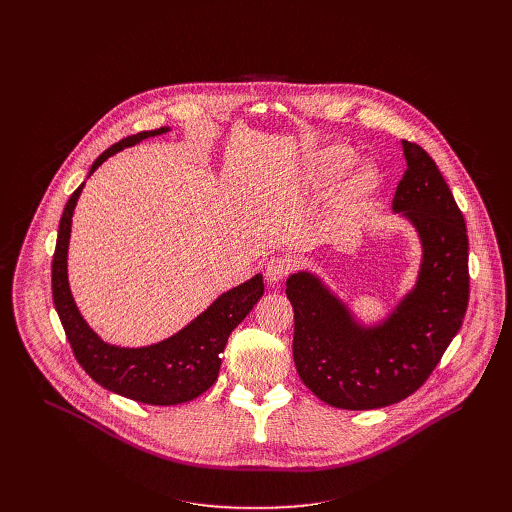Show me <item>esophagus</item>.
I'll return each mask as SVG.
<instances>
[{"instance_id":"obj_1","label":"esophagus","mask_w":512,"mask_h":512,"mask_svg":"<svg viewBox=\"0 0 512 512\" xmlns=\"http://www.w3.org/2000/svg\"><path fill=\"white\" fill-rule=\"evenodd\" d=\"M289 261L283 259V257H271L267 263H265V277L269 283H279L283 281L287 275H289Z\"/></svg>"}]
</instances>
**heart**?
<instances>
[{
  "mask_svg": "<svg viewBox=\"0 0 512 512\" xmlns=\"http://www.w3.org/2000/svg\"><path fill=\"white\" fill-rule=\"evenodd\" d=\"M352 162H354V152L350 148H344V145H332V148L324 150L320 154V158L314 160L312 174L316 180L328 182V180H334L340 174H344ZM375 186H377L375 170L369 166H362L348 178V182L344 186V198L360 200L364 196H369Z\"/></svg>",
  "mask_w": 512,
  "mask_h": 512,
  "instance_id": "b5f03b06",
  "label": "heart"
}]
</instances>
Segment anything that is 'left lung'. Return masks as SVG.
Listing matches in <instances>:
<instances>
[{
  "label": "left lung",
  "mask_w": 512,
  "mask_h": 512,
  "mask_svg": "<svg viewBox=\"0 0 512 512\" xmlns=\"http://www.w3.org/2000/svg\"><path fill=\"white\" fill-rule=\"evenodd\" d=\"M407 170L393 212L415 229L421 263L415 285L377 324H362L312 271L291 273L294 362L304 385L324 403L379 409L415 393L458 334L470 294L464 216L435 162L401 139Z\"/></svg>",
  "instance_id": "1"
}]
</instances>
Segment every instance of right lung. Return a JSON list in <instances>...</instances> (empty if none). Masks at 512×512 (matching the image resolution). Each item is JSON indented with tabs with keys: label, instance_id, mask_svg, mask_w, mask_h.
<instances>
[{
	"label": "right lung",
	"instance_id": "1",
	"mask_svg": "<svg viewBox=\"0 0 512 512\" xmlns=\"http://www.w3.org/2000/svg\"><path fill=\"white\" fill-rule=\"evenodd\" d=\"M168 131L170 127H160L121 139L95 160L89 176L113 154ZM83 186L85 182L72 192L64 206L52 259V300L72 352L95 383L121 397L148 405H178L196 399L216 381L221 371V352L231 332L263 296V275L257 273L225 291L170 338L137 348L109 344L87 324L68 283L70 225Z\"/></svg>",
	"mask_w": 512,
	"mask_h": 512
}]
</instances>
